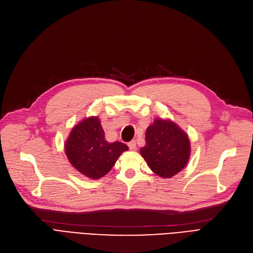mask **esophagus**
<instances>
[{
    "mask_svg": "<svg viewBox=\"0 0 253 253\" xmlns=\"http://www.w3.org/2000/svg\"><path fill=\"white\" fill-rule=\"evenodd\" d=\"M128 147L130 150H135L136 149V141L135 140H131L128 142Z\"/></svg>",
    "mask_w": 253,
    "mask_h": 253,
    "instance_id": "1",
    "label": "esophagus"
}]
</instances>
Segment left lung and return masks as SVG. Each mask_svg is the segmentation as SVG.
<instances>
[{"label":"left lung","mask_w":253,"mask_h":253,"mask_svg":"<svg viewBox=\"0 0 253 253\" xmlns=\"http://www.w3.org/2000/svg\"><path fill=\"white\" fill-rule=\"evenodd\" d=\"M140 154L156 174L171 178L187 164L190 142L174 123L157 119L147 129L146 146Z\"/></svg>","instance_id":"left-lung-1"}]
</instances>
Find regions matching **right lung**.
<instances>
[{
  "instance_id": "obj_1",
  "label": "right lung",
  "mask_w": 253,
  "mask_h": 253,
  "mask_svg": "<svg viewBox=\"0 0 253 253\" xmlns=\"http://www.w3.org/2000/svg\"><path fill=\"white\" fill-rule=\"evenodd\" d=\"M128 147L123 142H108L97 117L76 125L66 141L65 152L70 163L83 174L99 179L112 169L119 156Z\"/></svg>"
}]
</instances>
